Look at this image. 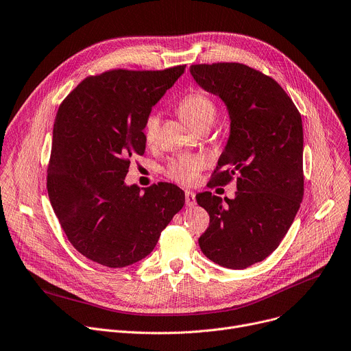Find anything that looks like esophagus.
<instances>
[{
    "mask_svg": "<svg viewBox=\"0 0 351 351\" xmlns=\"http://www.w3.org/2000/svg\"><path fill=\"white\" fill-rule=\"evenodd\" d=\"M184 202H186L187 207L196 206V193L192 192V190H186V192H184Z\"/></svg>",
    "mask_w": 351,
    "mask_h": 351,
    "instance_id": "34e87169",
    "label": "esophagus"
}]
</instances>
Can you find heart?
Returning <instances> with one entry per match:
<instances>
[{
    "mask_svg": "<svg viewBox=\"0 0 351 351\" xmlns=\"http://www.w3.org/2000/svg\"><path fill=\"white\" fill-rule=\"evenodd\" d=\"M178 110L182 119L196 129L197 125L214 120L215 106L206 93L193 90L183 97L178 105ZM159 132V114L151 113L145 121L144 136L148 143H154ZM206 161L202 155L184 154L179 155L168 162L165 173L178 183L192 184L197 180L199 172L204 168Z\"/></svg>",
    "mask_w": 351,
    "mask_h": 351,
    "instance_id": "heart-1",
    "label": "heart"
}]
</instances>
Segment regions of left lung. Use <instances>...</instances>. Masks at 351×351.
I'll list each match as a JSON object with an SVG mask.
<instances>
[{
  "label": "left lung",
  "instance_id": "8db88e82",
  "mask_svg": "<svg viewBox=\"0 0 351 351\" xmlns=\"http://www.w3.org/2000/svg\"><path fill=\"white\" fill-rule=\"evenodd\" d=\"M206 92L224 102L230 136L208 183L224 186L237 176L234 199L196 196L210 215L199 238L202 252L227 269H246L277 249L304 196L301 114L270 77L239 62L190 66Z\"/></svg>",
  "mask_w": 351,
  "mask_h": 351
}]
</instances>
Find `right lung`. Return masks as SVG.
Segmentation results:
<instances>
[{
    "instance_id": "right-lung-1",
    "label": "right lung",
    "mask_w": 351,
    "mask_h": 351,
    "mask_svg": "<svg viewBox=\"0 0 351 351\" xmlns=\"http://www.w3.org/2000/svg\"><path fill=\"white\" fill-rule=\"evenodd\" d=\"M184 69L88 77L58 108L49 199L69 241L92 262L106 267L140 262L184 204L176 184L161 182L140 192L124 180L130 159L145 151L152 108Z\"/></svg>"
}]
</instances>
